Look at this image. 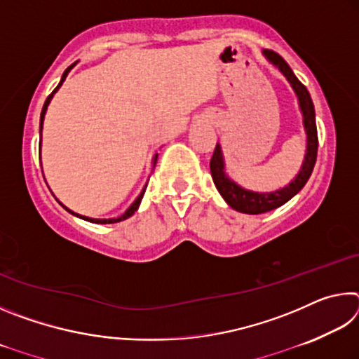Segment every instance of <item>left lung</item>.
Instances as JSON below:
<instances>
[{
	"label": "left lung",
	"instance_id": "obj_1",
	"mask_svg": "<svg viewBox=\"0 0 359 359\" xmlns=\"http://www.w3.org/2000/svg\"><path fill=\"white\" fill-rule=\"evenodd\" d=\"M264 55L274 63L278 69L283 72V76L288 79V82L293 85L294 92L299 98V104L304 114V126L307 131V154L304 165L301 168L299 174L296 175V179L291 182L282 190L272 191V193H255L248 191L236 185L234 182H231L223 172V156L220 145L217 144L214 150V155L210 158V172L212 179L217 190L220 191L224 201H226L231 208L238 212H244V214H264V212L274 210L280 208L285 203H288L296 193H299L304 185L307 184L309 177L313 171L315 161H317V151H318V135H317V123H315V109L311 95H309L306 85L301 83L299 79L294 76V72L291 71L288 63L278 55L274 50H264Z\"/></svg>",
	"mask_w": 359,
	"mask_h": 359
}]
</instances>
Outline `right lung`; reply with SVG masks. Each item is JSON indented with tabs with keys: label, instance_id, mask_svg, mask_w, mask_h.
<instances>
[{
	"label": "right lung",
	"instance_id": "add662e5",
	"mask_svg": "<svg viewBox=\"0 0 359 359\" xmlns=\"http://www.w3.org/2000/svg\"><path fill=\"white\" fill-rule=\"evenodd\" d=\"M69 69H71V66H69V68H68V69H66V71L63 72V77H62V81H60V83L57 85V88H55V90H53V92H52L50 95H48V96H47V100H46V102H44V107H42V112H41V121H39V130H42V120H44V114H46V111H47V106H48V102H50V100H52V96H53V93H55V92H57V90L60 88V85H62V83H63V81H65V79H66V76H68V72H69ZM155 163H156V156H155ZM144 193H145V188H144V190H142V193H141V194H139V196H137V199H136V201L131 204V208H130L128 210H126L123 215H121V217H118V218H111V220H95V218H88V217H82V215H77V214H74V212H71L69 209H66V208H65V205H63V208H65L66 210H68V212H71V214H74L76 217H79V218H83V220H87V222H92V223H100V224H106V223H117V222H121V220H126V218H128V217H131L133 214H135V212H136V210H137V208H139V204H141V199H142V196H144Z\"/></svg>",
	"mask_w": 359,
	"mask_h": 359
}]
</instances>
